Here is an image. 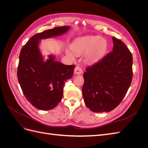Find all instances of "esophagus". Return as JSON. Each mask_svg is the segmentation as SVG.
Segmentation results:
<instances>
[{
    "instance_id": "1",
    "label": "esophagus",
    "mask_w": 148,
    "mask_h": 148,
    "mask_svg": "<svg viewBox=\"0 0 148 148\" xmlns=\"http://www.w3.org/2000/svg\"><path fill=\"white\" fill-rule=\"evenodd\" d=\"M74 71H75V74H77V75H79L82 73L83 72V70L81 68V67L79 66H77L75 68V70H74Z\"/></svg>"
}]
</instances>
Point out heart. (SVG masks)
I'll list each match as a JSON object with an SVG mask.
<instances>
[{"label":"heart","instance_id":"obj_1","mask_svg":"<svg viewBox=\"0 0 148 148\" xmlns=\"http://www.w3.org/2000/svg\"><path fill=\"white\" fill-rule=\"evenodd\" d=\"M71 49L77 55H81L85 52L86 60L94 62L99 60L104 56L107 51V42L102 37L87 36L75 39L71 44ZM66 53L71 59H74V53L69 49L66 51Z\"/></svg>","mask_w":148,"mask_h":148}]
</instances>
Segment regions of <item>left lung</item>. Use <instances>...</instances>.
Wrapping results in <instances>:
<instances>
[{"label":"left lung","instance_id":"obj_1","mask_svg":"<svg viewBox=\"0 0 148 148\" xmlns=\"http://www.w3.org/2000/svg\"><path fill=\"white\" fill-rule=\"evenodd\" d=\"M113 50L83 73L84 101L94 112H110L126 95L133 78V57L125 44L112 37Z\"/></svg>","mask_w":148,"mask_h":148}]
</instances>
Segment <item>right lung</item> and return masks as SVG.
<instances>
[{"label": "right lung", "instance_id": "add662e5", "mask_svg": "<svg viewBox=\"0 0 148 148\" xmlns=\"http://www.w3.org/2000/svg\"><path fill=\"white\" fill-rule=\"evenodd\" d=\"M69 29L60 26L36 34L20 51L18 79L26 99L39 110H51L59 104L65 83L72 77L75 67L55 61L53 56L44 60L39 48L40 40L58 36Z\"/></svg>", "mask_w": 148, "mask_h": 148}]
</instances>
